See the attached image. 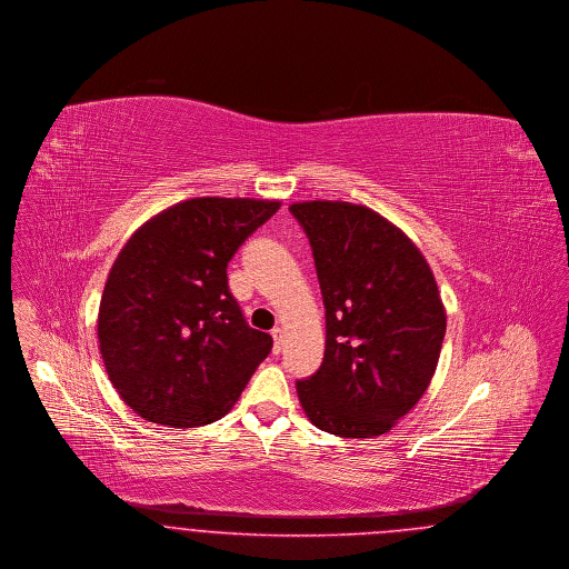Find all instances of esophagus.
I'll return each mask as SVG.
<instances>
[{
	"instance_id": "34e87169",
	"label": "esophagus",
	"mask_w": 569,
	"mask_h": 569,
	"mask_svg": "<svg viewBox=\"0 0 569 569\" xmlns=\"http://www.w3.org/2000/svg\"><path fill=\"white\" fill-rule=\"evenodd\" d=\"M272 339H274V343H272V350H274V355H279L281 352V348H283V329H272Z\"/></svg>"
}]
</instances>
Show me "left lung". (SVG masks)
I'll return each instance as SVG.
<instances>
[{"label": "left lung", "mask_w": 569, "mask_h": 569, "mask_svg": "<svg viewBox=\"0 0 569 569\" xmlns=\"http://www.w3.org/2000/svg\"><path fill=\"white\" fill-rule=\"evenodd\" d=\"M309 238L327 309L320 369L297 380L309 421L343 438L389 432L435 376L447 313L417 244L368 206H290Z\"/></svg>", "instance_id": "left-lung-1"}]
</instances>
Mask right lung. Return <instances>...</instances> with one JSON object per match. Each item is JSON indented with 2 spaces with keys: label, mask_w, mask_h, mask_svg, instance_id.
Wrapping results in <instances>:
<instances>
[{
  "label": "right lung",
  "mask_w": 569,
  "mask_h": 569,
  "mask_svg": "<svg viewBox=\"0 0 569 569\" xmlns=\"http://www.w3.org/2000/svg\"><path fill=\"white\" fill-rule=\"evenodd\" d=\"M279 201L196 198L146 221L109 270L99 341L107 376L139 417L198 428L232 410L272 348L228 288L238 247Z\"/></svg>",
  "instance_id": "right-lung-1"
}]
</instances>
